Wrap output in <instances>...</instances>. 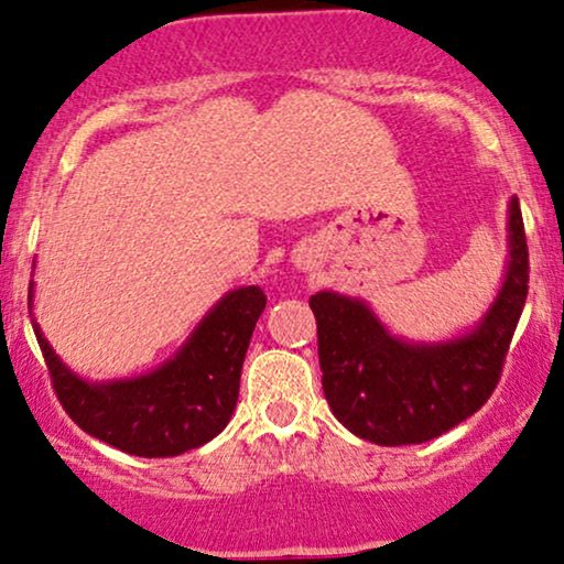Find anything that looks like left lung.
<instances>
[{
	"label": "left lung",
	"instance_id": "obj_1",
	"mask_svg": "<svg viewBox=\"0 0 564 564\" xmlns=\"http://www.w3.org/2000/svg\"><path fill=\"white\" fill-rule=\"evenodd\" d=\"M529 294V247L518 197L508 205V265L495 302L471 330L445 340H405L365 299L317 291V351L327 405L356 437L419 445L466 422L502 375Z\"/></svg>",
	"mask_w": 564,
	"mask_h": 564
}]
</instances>
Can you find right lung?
I'll return each mask as SVG.
<instances>
[{
	"label": "right lung",
	"instance_id": "right-lung-1",
	"mask_svg": "<svg viewBox=\"0 0 564 564\" xmlns=\"http://www.w3.org/2000/svg\"><path fill=\"white\" fill-rule=\"evenodd\" d=\"M265 302L260 286L229 291L161 367L109 382L83 380L56 356L35 319L33 330L56 398L83 432L140 458H169L205 445L229 424ZM28 306L33 310V283Z\"/></svg>",
	"mask_w": 564,
	"mask_h": 564
}]
</instances>
